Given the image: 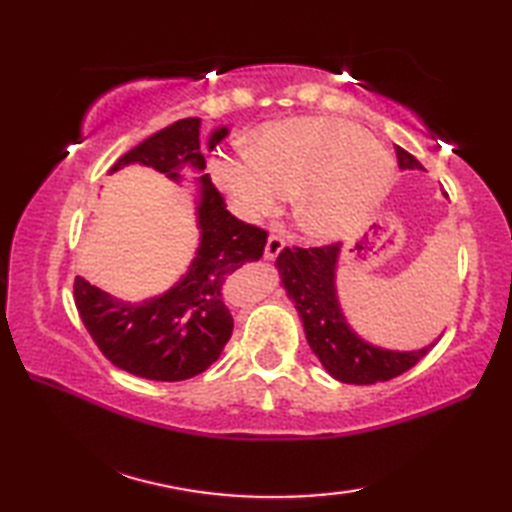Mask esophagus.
I'll list each match as a JSON object with an SVG mask.
<instances>
[{
	"label": "esophagus",
	"mask_w": 512,
	"mask_h": 512,
	"mask_svg": "<svg viewBox=\"0 0 512 512\" xmlns=\"http://www.w3.org/2000/svg\"><path fill=\"white\" fill-rule=\"evenodd\" d=\"M284 246H286V242L284 239H281L279 235H270L268 239H266V248H264V259H275L281 250H284Z\"/></svg>",
	"instance_id": "34e87169"
}]
</instances>
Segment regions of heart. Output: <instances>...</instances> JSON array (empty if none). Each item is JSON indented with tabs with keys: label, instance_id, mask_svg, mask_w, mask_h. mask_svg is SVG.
I'll return each instance as SVG.
<instances>
[{
	"label": "heart",
	"instance_id": "obj_1",
	"mask_svg": "<svg viewBox=\"0 0 512 512\" xmlns=\"http://www.w3.org/2000/svg\"><path fill=\"white\" fill-rule=\"evenodd\" d=\"M211 178L237 215L253 220L299 191L303 231L334 239L385 200L396 160L361 127L339 118H292L264 127L253 149L215 156Z\"/></svg>",
	"mask_w": 512,
	"mask_h": 512
}]
</instances>
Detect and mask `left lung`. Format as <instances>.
<instances>
[{
  "mask_svg": "<svg viewBox=\"0 0 512 512\" xmlns=\"http://www.w3.org/2000/svg\"><path fill=\"white\" fill-rule=\"evenodd\" d=\"M398 165L405 171H424L409 151L396 147ZM343 246L323 248H284L275 268L279 284L295 303L308 345L325 372L347 385H374L396 378L427 356L438 339L420 350H389L365 341L347 321L336 275H339Z\"/></svg>",
  "mask_w": 512,
  "mask_h": 512,
  "instance_id": "1",
  "label": "left lung"
}]
</instances>
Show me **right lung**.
Instances as JSON below:
<instances>
[{"mask_svg":"<svg viewBox=\"0 0 512 512\" xmlns=\"http://www.w3.org/2000/svg\"><path fill=\"white\" fill-rule=\"evenodd\" d=\"M228 134L215 127L200 138V118H182L151 134L114 162L110 176L129 165L151 167L176 182L195 187L198 248L176 284L162 295L125 301L76 277V310L107 361L125 372L176 383L202 374L220 358L233 334L224 286L237 268L264 255L266 231L239 222L226 211L222 195L206 176L204 154ZM198 172L187 179L186 171Z\"/></svg>","mask_w":512,"mask_h":512,"instance_id":"right-lung-1","label":"right lung"}]
</instances>
